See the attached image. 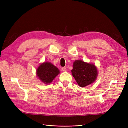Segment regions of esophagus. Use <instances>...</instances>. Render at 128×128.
<instances>
[{"mask_svg": "<svg viewBox=\"0 0 128 128\" xmlns=\"http://www.w3.org/2000/svg\"><path fill=\"white\" fill-rule=\"evenodd\" d=\"M61 69H62V70L63 72H66V71L67 70V69H66V67H62Z\"/></svg>", "mask_w": 128, "mask_h": 128, "instance_id": "esophagus-1", "label": "esophagus"}]
</instances>
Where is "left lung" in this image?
Wrapping results in <instances>:
<instances>
[{"mask_svg": "<svg viewBox=\"0 0 128 128\" xmlns=\"http://www.w3.org/2000/svg\"><path fill=\"white\" fill-rule=\"evenodd\" d=\"M72 75L80 87H85L94 82L97 76V69L94 64L76 60L73 64Z\"/></svg>", "mask_w": 128, "mask_h": 128, "instance_id": "8db88e82", "label": "left lung"}]
</instances>
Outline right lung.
<instances>
[{"instance_id":"obj_1","label":"right lung","mask_w":128,"mask_h":128,"mask_svg":"<svg viewBox=\"0 0 128 128\" xmlns=\"http://www.w3.org/2000/svg\"><path fill=\"white\" fill-rule=\"evenodd\" d=\"M59 70L50 62L41 64L37 69V75L42 82L50 83L59 74Z\"/></svg>"}]
</instances>
